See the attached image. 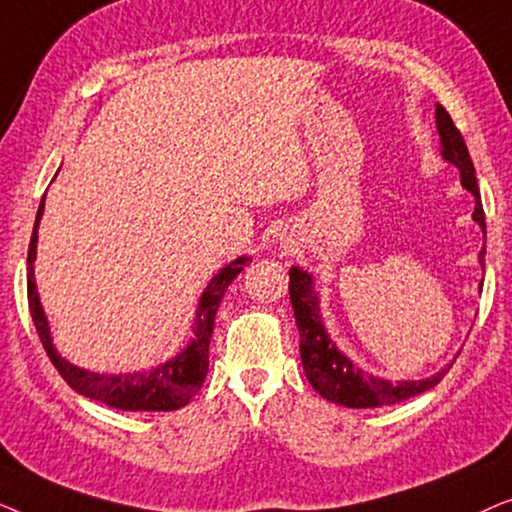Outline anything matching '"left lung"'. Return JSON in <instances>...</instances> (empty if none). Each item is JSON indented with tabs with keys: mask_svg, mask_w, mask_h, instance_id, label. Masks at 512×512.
Segmentation results:
<instances>
[{
	"mask_svg": "<svg viewBox=\"0 0 512 512\" xmlns=\"http://www.w3.org/2000/svg\"><path fill=\"white\" fill-rule=\"evenodd\" d=\"M436 128L440 135V153L447 163L457 165L461 172V186L473 193L475 198V212L473 221L485 230V209L480 202V188L478 179H475L473 160L468 156L466 142L452 123L450 114H447L443 104H436ZM480 265L485 268V247L480 249ZM289 296L293 305V314H296V324L300 333V359H303V368L307 380L319 396L326 401L345 405V408H382V405L401 403L405 398H412L417 394H424L436 387L443 380L452 363L440 373L426 377V380H408V382H389L382 377H375L354 366L345 354L340 352L338 345L328 338L324 321L319 314V298L314 293L312 275L305 270L291 268L289 270ZM482 286V284H480Z\"/></svg>",
	"mask_w": 512,
	"mask_h": 512,
	"instance_id": "left-lung-1",
	"label": "left lung"
}]
</instances>
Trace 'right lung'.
<instances>
[{"label": "right lung", "mask_w": 512, "mask_h": 512, "mask_svg": "<svg viewBox=\"0 0 512 512\" xmlns=\"http://www.w3.org/2000/svg\"><path fill=\"white\" fill-rule=\"evenodd\" d=\"M44 200L41 198L37 221H34L30 251H27V303H30L32 321L37 326L39 340L44 345L48 359L58 373L62 375L69 387L79 391L81 396L100 401L109 408L116 410H132V412H170L186 405L191 398L198 394L202 382L207 377L209 368V340H212L216 310H219L221 298L230 282L240 275L249 258L240 256L237 261L228 263L212 277L207 284L205 293H202L198 310H195V324H193V338L188 342L186 349H181L177 356L165 361L163 366L153 370H142V373H123V375H104L93 373V370H83L74 363L55 352L51 328H48V319L44 314V307L39 303L37 282H34V258H37V228L44 214Z\"/></svg>", "instance_id": "add662e5"}]
</instances>
